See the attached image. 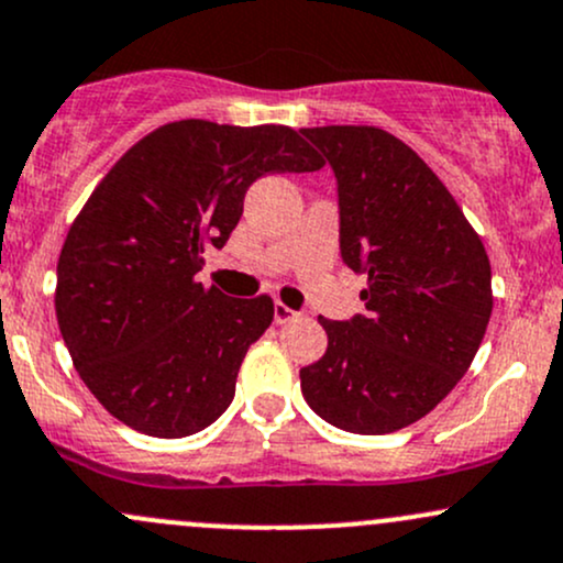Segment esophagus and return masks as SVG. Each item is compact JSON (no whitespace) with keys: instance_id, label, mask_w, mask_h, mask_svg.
I'll return each mask as SVG.
<instances>
[{"instance_id":"esophagus-1","label":"esophagus","mask_w":563,"mask_h":563,"mask_svg":"<svg viewBox=\"0 0 563 563\" xmlns=\"http://www.w3.org/2000/svg\"><path fill=\"white\" fill-rule=\"evenodd\" d=\"M297 316H299L297 310L286 307L283 301H275V323H288V321H294Z\"/></svg>"}]
</instances>
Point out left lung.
I'll list each match as a JSON object with an SVG mask.
<instances>
[{
  "mask_svg": "<svg viewBox=\"0 0 563 563\" xmlns=\"http://www.w3.org/2000/svg\"><path fill=\"white\" fill-rule=\"evenodd\" d=\"M336 177L342 262L366 275V312L329 321V347L299 369L307 405L353 434L421 421L464 377L490 307L475 229L412 147L375 126L301 129Z\"/></svg>",
  "mask_w": 563,
  "mask_h": 563,
  "instance_id": "1",
  "label": "left lung"
}]
</instances>
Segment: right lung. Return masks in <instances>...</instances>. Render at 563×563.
<instances>
[{"instance_id": "obj_1", "label": "right lung", "mask_w": 563, "mask_h": 563, "mask_svg": "<svg viewBox=\"0 0 563 563\" xmlns=\"http://www.w3.org/2000/svg\"><path fill=\"white\" fill-rule=\"evenodd\" d=\"M294 129L175 121L129 147L69 229L56 266L64 345L99 405L162 440L227 412L269 297L202 288L205 251L227 245L258 177L316 173Z\"/></svg>"}]
</instances>
